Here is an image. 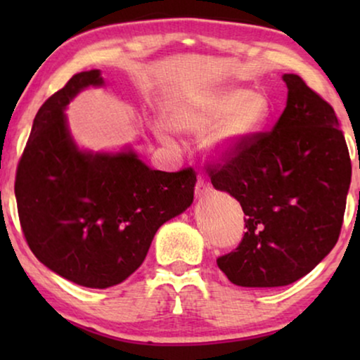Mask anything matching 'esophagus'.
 Returning <instances> with one entry per match:
<instances>
[{"label": "esophagus", "mask_w": 360, "mask_h": 360, "mask_svg": "<svg viewBox=\"0 0 360 360\" xmlns=\"http://www.w3.org/2000/svg\"><path fill=\"white\" fill-rule=\"evenodd\" d=\"M211 191V186L206 180L203 179H198L196 180V185H195V193L196 196H206Z\"/></svg>", "instance_id": "1"}]
</instances>
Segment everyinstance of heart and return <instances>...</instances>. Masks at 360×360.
Returning a JSON list of instances; mask_svg holds the SVG:
<instances>
[{
	"instance_id": "obj_1",
	"label": "heart",
	"mask_w": 360,
	"mask_h": 360,
	"mask_svg": "<svg viewBox=\"0 0 360 360\" xmlns=\"http://www.w3.org/2000/svg\"><path fill=\"white\" fill-rule=\"evenodd\" d=\"M269 116V103L262 95L243 88H226L176 110L170 117L175 131L184 134L211 132L210 142L219 152L233 150L255 134ZM159 136L172 142L164 129Z\"/></svg>"
}]
</instances>
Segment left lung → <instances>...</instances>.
<instances>
[{
    "mask_svg": "<svg viewBox=\"0 0 360 360\" xmlns=\"http://www.w3.org/2000/svg\"><path fill=\"white\" fill-rule=\"evenodd\" d=\"M287 106L272 131L255 132L206 164L216 190L243 206L245 233L216 259L239 287H283L316 267L341 234L351 157L333 106L285 73Z\"/></svg>",
    "mask_w": 360,
    "mask_h": 360,
    "instance_id": "1",
    "label": "left lung"
}]
</instances>
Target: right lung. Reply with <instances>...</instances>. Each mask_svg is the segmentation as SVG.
<instances>
[{
  "label": "right lung",
  "mask_w": 360,
  "mask_h": 360,
  "mask_svg": "<svg viewBox=\"0 0 360 360\" xmlns=\"http://www.w3.org/2000/svg\"><path fill=\"white\" fill-rule=\"evenodd\" d=\"M90 85H103L100 70L75 73L37 111L14 193L32 254L73 283L108 288L134 274L157 229L191 205L196 174L152 170L134 152L78 150L63 110Z\"/></svg>",
  "instance_id": "obj_1"
}]
</instances>
